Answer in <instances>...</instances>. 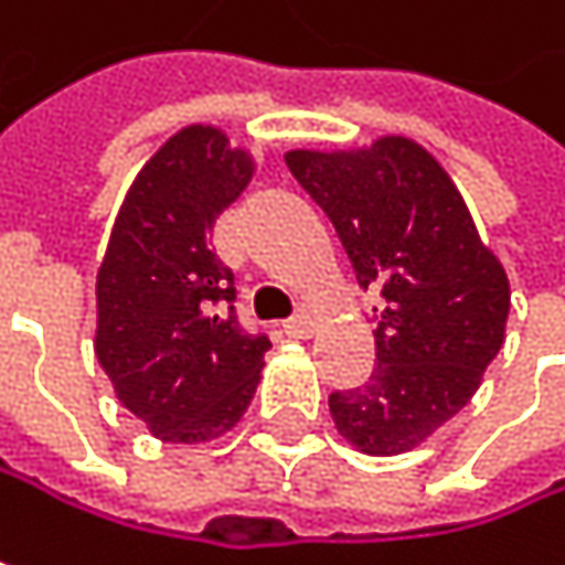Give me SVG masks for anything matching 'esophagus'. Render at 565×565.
<instances>
[{"label":"esophagus","mask_w":565,"mask_h":565,"mask_svg":"<svg viewBox=\"0 0 565 565\" xmlns=\"http://www.w3.org/2000/svg\"><path fill=\"white\" fill-rule=\"evenodd\" d=\"M284 330H287V337L303 340V337H310V333L317 330V320H313V313H310V310H300L297 317H290V320L284 323Z\"/></svg>","instance_id":"obj_1"}]
</instances>
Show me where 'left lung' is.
Segmentation results:
<instances>
[{"mask_svg":"<svg viewBox=\"0 0 565 565\" xmlns=\"http://www.w3.org/2000/svg\"><path fill=\"white\" fill-rule=\"evenodd\" d=\"M284 163L333 222L360 287L380 294L376 366L330 395L333 425L363 455H405L471 402L504 347L508 271L451 175L408 137Z\"/></svg>","mask_w":565,"mask_h":565,"instance_id":"1","label":"left lung"}]
</instances>
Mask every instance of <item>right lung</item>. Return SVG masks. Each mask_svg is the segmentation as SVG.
I'll list each match as a JSON object with an SVG mask.
<instances>
[{
	"mask_svg": "<svg viewBox=\"0 0 565 565\" xmlns=\"http://www.w3.org/2000/svg\"><path fill=\"white\" fill-rule=\"evenodd\" d=\"M252 175L255 157L225 130L182 127L137 172L97 268V363L120 405L170 445L232 431L262 383L271 343L225 307L232 271L209 248Z\"/></svg>",
	"mask_w": 565,
	"mask_h": 565,
	"instance_id": "add662e5",
	"label": "right lung"
}]
</instances>
